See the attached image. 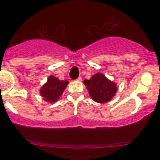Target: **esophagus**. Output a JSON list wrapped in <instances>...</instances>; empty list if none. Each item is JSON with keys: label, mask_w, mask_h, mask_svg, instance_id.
Listing matches in <instances>:
<instances>
[{"label": "esophagus", "mask_w": 160, "mask_h": 160, "mask_svg": "<svg viewBox=\"0 0 160 160\" xmlns=\"http://www.w3.org/2000/svg\"><path fill=\"white\" fill-rule=\"evenodd\" d=\"M77 81H81V80H82V78H81V77H79V78H78V79H77Z\"/></svg>", "instance_id": "34e87169"}]
</instances>
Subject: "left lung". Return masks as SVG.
<instances>
[{
	"label": "left lung",
	"instance_id": "1",
	"mask_svg": "<svg viewBox=\"0 0 160 160\" xmlns=\"http://www.w3.org/2000/svg\"><path fill=\"white\" fill-rule=\"evenodd\" d=\"M84 84L93 100L98 103L109 102L117 90L114 82L100 73L93 75L90 80H84Z\"/></svg>",
	"mask_w": 160,
	"mask_h": 160
}]
</instances>
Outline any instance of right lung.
Returning <instances> with one entry per match:
<instances>
[{"label":"right lung","instance_id":"add662e5","mask_svg":"<svg viewBox=\"0 0 160 160\" xmlns=\"http://www.w3.org/2000/svg\"><path fill=\"white\" fill-rule=\"evenodd\" d=\"M68 83V80H59L54 76H50L47 83L40 89V95L43 100L47 102L51 103L56 102L59 98L60 95H62Z\"/></svg>","mask_w":160,"mask_h":160}]
</instances>
